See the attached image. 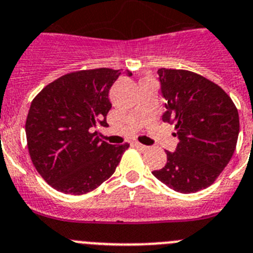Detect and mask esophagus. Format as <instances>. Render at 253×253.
Segmentation results:
<instances>
[{
  "label": "esophagus",
  "mask_w": 253,
  "mask_h": 253,
  "mask_svg": "<svg viewBox=\"0 0 253 253\" xmlns=\"http://www.w3.org/2000/svg\"><path fill=\"white\" fill-rule=\"evenodd\" d=\"M133 146L138 150H142V151L143 150L147 149V146H145V145H142V143H140V142H133Z\"/></svg>",
  "instance_id": "obj_1"
}]
</instances>
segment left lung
I'll return each mask as SVG.
<instances>
[{"instance_id":"obj_1","label":"left lung","mask_w":253,"mask_h":253,"mask_svg":"<svg viewBox=\"0 0 253 253\" xmlns=\"http://www.w3.org/2000/svg\"><path fill=\"white\" fill-rule=\"evenodd\" d=\"M158 74L166 99L163 121L174 125L179 143L152 174L175 192L195 193L214 183L232 159L238 111L219 85L197 73L161 68Z\"/></svg>"}]
</instances>
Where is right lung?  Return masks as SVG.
Here are the masks:
<instances>
[{
    "instance_id": "right-lung-1",
    "label": "right lung",
    "mask_w": 253,
    "mask_h": 253,
    "mask_svg": "<svg viewBox=\"0 0 253 253\" xmlns=\"http://www.w3.org/2000/svg\"><path fill=\"white\" fill-rule=\"evenodd\" d=\"M126 76L132 73L126 70ZM121 70H79L47 84L31 102L26 138L35 169L49 185L65 194L92 192L112 176L128 143L110 145L97 136L107 125L108 92Z\"/></svg>"
}]
</instances>
